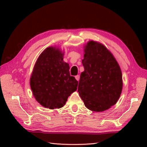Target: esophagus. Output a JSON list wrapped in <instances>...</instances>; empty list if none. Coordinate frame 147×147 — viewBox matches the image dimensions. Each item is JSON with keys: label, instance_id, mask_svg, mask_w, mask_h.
Masks as SVG:
<instances>
[{"label": "esophagus", "instance_id": "esophagus-1", "mask_svg": "<svg viewBox=\"0 0 147 147\" xmlns=\"http://www.w3.org/2000/svg\"><path fill=\"white\" fill-rule=\"evenodd\" d=\"M75 78H76V80L78 81H78L80 80V75L76 76H75Z\"/></svg>", "mask_w": 147, "mask_h": 147}]
</instances>
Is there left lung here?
<instances>
[{
  "label": "left lung",
  "mask_w": 147,
  "mask_h": 147,
  "mask_svg": "<svg viewBox=\"0 0 147 147\" xmlns=\"http://www.w3.org/2000/svg\"><path fill=\"white\" fill-rule=\"evenodd\" d=\"M82 64L85 70L81 73L78 92L86 107L100 112L115 104L123 81L119 65L111 53L100 43L90 41Z\"/></svg>",
  "instance_id": "1"
}]
</instances>
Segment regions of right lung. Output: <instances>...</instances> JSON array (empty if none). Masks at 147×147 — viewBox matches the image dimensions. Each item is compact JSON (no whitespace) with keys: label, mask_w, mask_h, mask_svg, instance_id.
<instances>
[{"label":"right lung","mask_w":147,"mask_h":147,"mask_svg":"<svg viewBox=\"0 0 147 147\" xmlns=\"http://www.w3.org/2000/svg\"><path fill=\"white\" fill-rule=\"evenodd\" d=\"M63 53L49 47L37 59L30 86L36 101L51 109L63 107L68 96L76 91L78 82L69 73V66L63 61Z\"/></svg>","instance_id":"obj_1"}]
</instances>
